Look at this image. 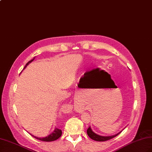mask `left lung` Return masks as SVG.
<instances>
[{
	"mask_svg": "<svg viewBox=\"0 0 152 152\" xmlns=\"http://www.w3.org/2000/svg\"><path fill=\"white\" fill-rule=\"evenodd\" d=\"M122 131H120L119 133L116 134L115 135H110V136H102V135H99L98 134H96L95 132H94L92 131V128L91 126H89V128L87 129V135H88V137H90L91 139L94 140V141H108V140H110L112 138H114L115 137H116L117 135H118Z\"/></svg>",
	"mask_w": 152,
	"mask_h": 152,
	"instance_id": "left-lung-1",
	"label": "left lung"
}]
</instances>
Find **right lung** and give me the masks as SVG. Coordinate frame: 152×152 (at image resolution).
I'll return each mask as SVG.
<instances>
[{"mask_svg": "<svg viewBox=\"0 0 152 152\" xmlns=\"http://www.w3.org/2000/svg\"><path fill=\"white\" fill-rule=\"evenodd\" d=\"M34 58H35V57H34ZM34 58H33V59H32L31 60H30L29 61H28V63L26 64L24 69H26L27 66H28L30 63H31V62L34 60ZM61 134H62V132H61V130L58 129V128H54V130L51 132V133H50L49 135L46 136V137H36V136H34L33 135H31V134H30L33 137H34L37 139L40 140V141H45V142H50V141H55V140L58 139V138H60L61 137Z\"/></svg>", "mask_w": 152, "mask_h": 152, "instance_id": "right-lung-1", "label": "right lung"}]
</instances>
